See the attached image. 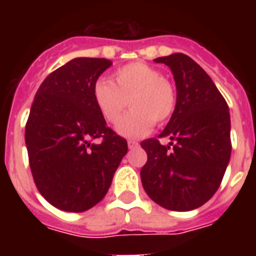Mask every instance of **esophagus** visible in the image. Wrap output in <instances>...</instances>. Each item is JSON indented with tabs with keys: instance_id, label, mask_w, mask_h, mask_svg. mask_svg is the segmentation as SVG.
Segmentation results:
<instances>
[{
	"instance_id": "esophagus-1",
	"label": "esophagus",
	"mask_w": 256,
	"mask_h": 256,
	"mask_svg": "<svg viewBox=\"0 0 256 256\" xmlns=\"http://www.w3.org/2000/svg\"><path fill=\"white\" fill-rule=\"evenodd\" d=\"M138 142H136V140H128V148H138Z\"/></svg>"
}]
</instances>
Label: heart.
<instances>
[{
  "label": "heart",
  "instance_id": "1",
  "mask_svg": "<svg viewBox=\"0 0 256 256\" xmlns=\"http://www.w3.org/2000/svg\"><path fill=\"white\" fill-rule=\"evenodd\" d=\"M92 96L100 116L112 124H118L128 104L132 108L118 124V132L124 136L148 134L154 124H166L176 108L172 82L144 62H132L116 69L112 82L98 80Z\"/></svg>",
  "mask_w": 256,
  "mask_h": 256
}]
</instances>
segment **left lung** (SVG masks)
Returning a JSON list of instances; mask_svg holds the SVG:
<instances>
[{
  "label": "left lung",
  "instance_id": "8db88e82",
  "mask_svg": "<svg viewBox=\"0 0 256 256\" xmlns=\"http://www.w3.org/2000/svg\"><path fill=\"white\" fill-rule=\"evenodd\" d=\"M168 65L176 86V108L160 138L140 146L148 162L140 180L148 195L172 211H190L208 200L220 186L231 156L230 112L208 74L188 56L154 60Z\"/></svg>",
  "mask_w": 256,
  "mask_h": 256
}]
</instances>
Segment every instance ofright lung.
I'll use <instances>...</instances> for the list:
<instances>
[{
	"label": "right lung",
	"mask_w": 256,
	"mask_h": 256,
	"mask_svg": "<svg viewBox=\"0 0 256 256\" xmlns=\"http://www.w3.org/2000/svg\"><path fill=\"white\" fill-rule=\"evenodd\" d=\"M112 65L74 58L50 73L34 96L25 128L30 170L42 196L60 210L82 212L100 202L128 152L92 96Z\"/></svg>",
	"instance_id": "obj_1"
}]
</instances>
